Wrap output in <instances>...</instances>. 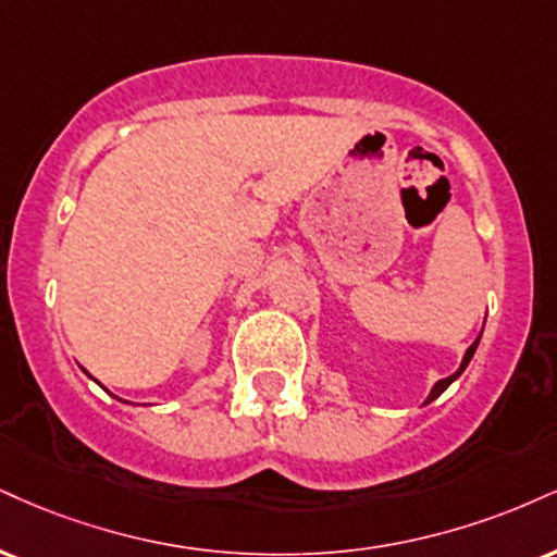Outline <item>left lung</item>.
I'll return each mask as SVG.
<instances>
[{"instance_id": "obj_1", "label": "left lung", "mask_w": 557, "mask_h": 557, "mask_svg": "<svg viewBox=\"0 0 557 557\" xmlns=\"http://www.w3.org/2000/svg\"><path fill=\"white\" fill-rule=\"evenodd\" d=\"M480 337H482V334H480ZM480 337H478V339H474V343H472L470 347H467V352H465V358H461V366L457 368V373H451V376H446V379L435 381V386L431 388V394H428L425 405H431V401H433V399H438V397H441V394H444V392H446V388H448V386H451V384H454V381H457V379L461 376V373H465V368H467V366H470V360H472V355H474V350H478V345H480Z\"/></svg>"}]
</instances>
